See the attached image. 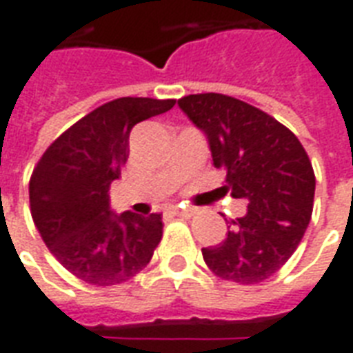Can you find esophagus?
<instances>
[{
  "instance_id": "esophagus-1",
  "label": "esophagus",
  "mask_w": 353,
  "mask_h": 353,
  "mask_svg": "<svg viewBox=\"0 0 353 353\" xmlns=\"http://www.w3.org/2000/svg\"><path fill=\"white\" fill-rule=\"evenodd\" d=\"M173 214L174 216H180V217H192L193 208H180V206H174Z\"/></svg>"
}]
</instances>
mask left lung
I'll return each mask as SVG.
<instances>
[{
    "instance_id": "1",
    "label": "left lung",
    "mask_w": 353,
    "mask_h": 353,
    "mask_svg": "<svg viewBox=\"0 0 353 353\" xmlns=\"http://www.w3.org/2000/svg\"><path fill=\"white\" fill-rule=\"evenodd\" d=\"M208 139L214 167L227 171L223 190L248 203L230 219L223 242L203 248L221 279L255 285L292 256L311 221L314 171L305 148L274 117L238 98L203 92L179 100Z\"/></svg>"
}]
</instances>
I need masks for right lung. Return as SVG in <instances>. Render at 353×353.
Returning a JSON list of instances; mask_svg holds the SVG:
<instances>
[{
    "label": "right lung",
    "mask_w": 353,
    "mask_h": 353,
    "mask_svg": "<svg viewBox=\"0 0 353 353\" xmlns=\"http://www.w3.org/2000/svg\"><path fill=\"white\" fill-rule=\"evenodd\" d=\"M176 100L117 98L55 139L29 180L35 227L52 255L78 279L111 287L147 266L161 240V214L110 208V186L128 160L130 132Z\"/></svg>",
    "instance_id": "obj_1"
}]
</instances>
